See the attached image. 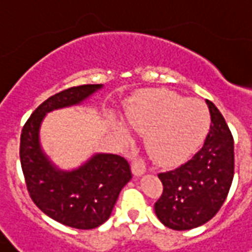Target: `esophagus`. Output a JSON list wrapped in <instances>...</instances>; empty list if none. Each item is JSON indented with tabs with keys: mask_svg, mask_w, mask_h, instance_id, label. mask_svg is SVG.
<instances>
[{
	"mask_svg": "<svg viewBox=\"0 0 252 252\" xmlns=\"http://www.w3.org/2000/svg\"><path fill=\"white\" fill-rule=\"evenodd\" d=\"M131 169L132 173L135 176H142L146 173V165H144V162L142 159H135V161H132Z\"/></svg>",
	"mask_w": 252,
	"mask_h": 252,
	"instance_id": "obj_1",
	"label": "esophagus"
}]
</instances>
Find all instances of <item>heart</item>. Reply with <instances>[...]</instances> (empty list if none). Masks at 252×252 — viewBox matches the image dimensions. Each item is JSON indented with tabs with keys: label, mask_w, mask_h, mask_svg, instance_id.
Instances as JSON below:
<instances>
[{
	"label": "heart",
	"mask_w": 252,
	"mask_h": 252,
	"mask_svg": "<svg viewBox=\"0 0 252 252\" xmlns=\"http://www.w3.org/2000/svg\"><path fill=\"white\" fill-rule=\"evenodd\" d=\"M128 126L146 133L144 146L154 161L163 166L177 165L192 154L210 128V113L195 98L184 99L169 90H153L139 95L126 116ZM121 140H129V131L116 124Z\"/></svg>",
	"instance_id": "obj_1"
}]
</instances>
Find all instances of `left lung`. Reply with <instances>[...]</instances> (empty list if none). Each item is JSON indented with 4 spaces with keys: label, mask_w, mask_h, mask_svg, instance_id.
Returning a JSON list of instances; mask_svg holds the SVG:
<instances>
[{
    "label": "left lung",
    "mask_w": 252,
    "mask_h": 252,
    "mask_svg": "<svg viewBox=\"0 0 252 252\" xmlns=\"http://www.w3.org/2000/svg\"><path fill=\"white\" fill-rule=\"evenodd\" d=\"M206 103L212 124L202 149L179 168L158 175L163 192L154 210L170 229H192L212 220L226 199L233 180L232 133L216 105Z\"/></svg>",
    "instance_id": "8db88e82"
}]
</instances>
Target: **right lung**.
Returning <instances> with one entry per match:
<instances>
[{"label": "right lung", "mask_w": 252, "mask_h": 252, "mask_svg": "<svg viewBox=\"0 0 252 252\" xmlns=\"http://www.w3.org/2000/svg\"><path fill=\"white\" fill-rule=\"evenodd\" d=\"M103 84L64 90L39 105L23 126L20 161L31 199L60 224L94 229L112 214L116 200L132 179L129 163L117 154L95 153L77 168L61 169L40 146L39 131L47 113L82 105Z\"/></svg>", "instance_id": "right-lung-1"}]
</instances>
